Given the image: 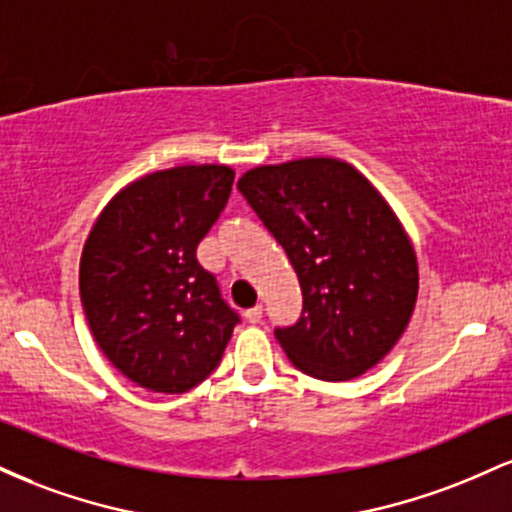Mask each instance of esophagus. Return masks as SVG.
<instances>
[{"instance_id":"1","label":"esophagus","mask_w":512,"mask_h":512,"mask_svg":"<svg viewBox=\"0 0 512 512\" xmlns=\"http://www.w3.org/2000/svg\"><path fill=\"white\" fill-rule=\"evenodd\" d=\"M245 320H248L250 325H257V322H262V305H255V308L245 310Z\"/></svg>"}]
</instances>
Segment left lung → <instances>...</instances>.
<instances>
[{
    "label": "left lung",
    "instance_id": "8db88e82",
    "mask_svg": "<svg viewBox=\"0 0 512 512\" xmlns=\"http://www.w3.org/2000/svg\"><path fill=\"white\" fill-rule=\"evenodd\" d=\"M238 190L301 281V317L274 330L293 366L342 383L383 361L419 293L414 248L383 195L337 158L252 168Z\"/></svg>",
    "mask_w": 512,
    "mask_h": 512
}]
</instances>
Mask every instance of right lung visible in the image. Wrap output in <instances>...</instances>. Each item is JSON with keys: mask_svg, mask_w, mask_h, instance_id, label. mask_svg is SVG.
Wrapping results in <instances>:
<instances>
[{"mask_svg": "<svg viewBox=\"0 0 512 512\" xmlns=\"http://www.w3.org/2000/svg\"><path fill=\"white\" fill-rule=\"evenodd\" d=\"M228 166H178L129 182L93 223L79 291L93 339L132 383L180 395L221 363L240 317L197 262L231 197Z\"/></svg>", "mask_w": 512, "mask_h": 512, "instance_id": "right-lung-1", "label": "right lung"}]
</instances>
